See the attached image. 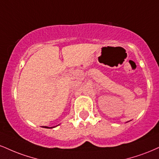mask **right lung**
I'll return each instance as SVG.
<instances>
[{"label":"right lung","instance_id":"obj_1","mask_svg":"<svg viewBox=\"0 0 159 159\" xmlns=\"http://www.w3.org/2000/svg\"><path fill=\"white\" fill-rule=\"evenodd\" d=\"M59 125V124H58ZM58 125H57V126H55V127H46V126H43V127H43V128H47V129H52V128H54V127H58Z\"/></svg>","mask_w":159,"mask_h":159}]
</instances>
